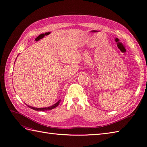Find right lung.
I'll list each match as a JSON object with an SVG mask.
<instances>
[{
    "instance_id": "add662e5",
    "label": "right lung",
    "mask_w": 147,
    "mask_h": 147,
    "mask_svg": "<svg viewBox=\"0 0 147 147\" xmlns=\"http://www.w3.org/2000/svg\"><path fill=\"white\" fill-rule=\"evenodd\" d=\"M60 102H61V100H59L58 102H57V103H56V104H54V105H53L52 106L49 107H45V108H35V107H30V106L28 105H28L29 108L32 109H33V110H37V111H45V110H51V109H54V108L56 107H57V105H58L60 103Z\"/></svg>"
}]
</instances>
